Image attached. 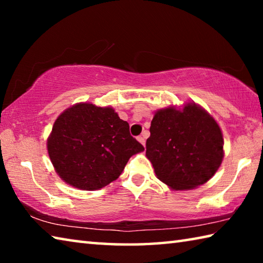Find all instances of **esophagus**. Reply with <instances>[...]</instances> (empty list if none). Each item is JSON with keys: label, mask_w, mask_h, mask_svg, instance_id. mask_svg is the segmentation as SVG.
<instances>
[{"label": "esophagus", "mask_w": 263, "mask_h": 263, "mask_svg": "<svg viewBox=\"0 0 263 263\" xmlns=\"http://www.w3.org/2000/svg\"><path fill=\"white\" fill-rule=\"evenodd\" d=\"M138 141H139L140 142V144H142V145H145V137L144 136H139V137H138Z\"/></svg>", "instance_id": "34e87169"}]
</instances>
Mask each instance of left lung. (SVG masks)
Listing matches in <instances>:
<instances>
[{"label": "left lung", "instance_id": "1", "mask_svg": "<svg viewBox=\"0 0 263 263\" xmlns=\"http://www.w3.org/2000/svg\"><path fill=\"white\" fill-rule=\"evenodd\" d=\"M146 157L158 179L175 190L205 183L219 168L222 135L206 111L196 104L158 111L151 122Z\"/></svg>", "mask_w": 263, "mask_h": 263}]
</instances>
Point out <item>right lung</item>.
Instances as JSON below:
<instances>
[{
  "label": "right lung",
  "instance_id": "obj_1",
  "mask_svg": "<svg viewBox=\"0 0 263 263\" xmlns=\"http://www.w3.org/2000/svg\"><path fill=\"white\" fill-rule=\"evenodd\" d=\"M128 123L112 108L80 103L64 111L47 140L59 176L82 190H97L118 179L133 154L144 151Z\"/></svg>",
  "mask_w": 263,
  "mask_h": 263
}]
</instances>
